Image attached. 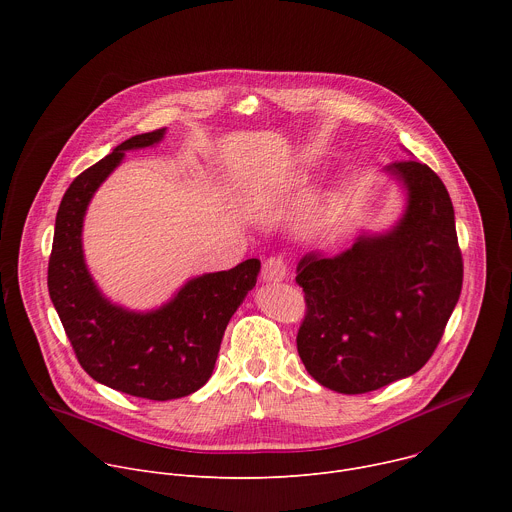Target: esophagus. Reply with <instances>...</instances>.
I'll return each instance as SVG.
<instances>
[{"label": "esophagus", "instance_id": "esophagus-1", "mask_svg": "<svg viewBox=\"0 0 512 512\" xmlns=\"http://www.w3.org/2000/svg\"><path fill=\"white\" fill-rule=\"evenodd\" d=\"M287 275V265L281 257H269L265 263H263V269H261V277L263 281L267 283H277L281 279H285Z\"/></svg>", "mask_w": 512, "mask_h": 512}]
</instances>
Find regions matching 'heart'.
Segmentation results:
<instances>
[{"instance_id": "obj_1", "label": "heart", "mask_w": 512, "mask_h": 512, "mask_svg": "<svg viewBox=\"0 0 512 512\" xmlns=\"http://www.w3.org/2000/svg\"><path fill=\"white\" fill-rule=\"evenodd\" d=\"M287 190L291 192V190H294V186H289ZM318 225H320V204H314V206H310V208L302 214L300 227H302L304 233H314V231L318 229Z\"/></svg>"}]
</instances>
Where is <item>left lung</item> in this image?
<instances>
[{"mask_svg": "<svg viewBox=\"0 0 512 512\" xmlns=\"http://www.w3.org/2000/svg\"><path fill=\"white\" fill-rule=\"evenodd\" d=\"M405 210L385 233H362L352 247L312 251L298 263L306 318L298 352L324 387L360 395L415 375L440 344L462 291L450 194L417 160L389 164Z\"/></svg>", "mask_w": 512, "mask_h": 512, "instance_id": "1", "label": "left lung"}]
</instances>
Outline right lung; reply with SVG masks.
I'll list each match as a JSON object with an SVG mask.
<instances>
[{
  "instance_id": "1",
  "label": "right lung",
  "mask_w": 512,
  "mask_h": 512,
  "mask_svg": "<svg viewBox=\"0 0 512 512\" xmlns=\"http://www.w3.org/2000/svg\"><path fill=\"white\" fill-rule=\"evenodd\" d=\"M164 129L133 135L72 180L56 212L48 291L81 367L101 385L152 401L198 391L212 375L229 320L257 283L259 259L188 279L170 302L133 312L107 300L83 253V221L91 198L125 152L152 148Z\"/></svg>"
}]
</instances>
